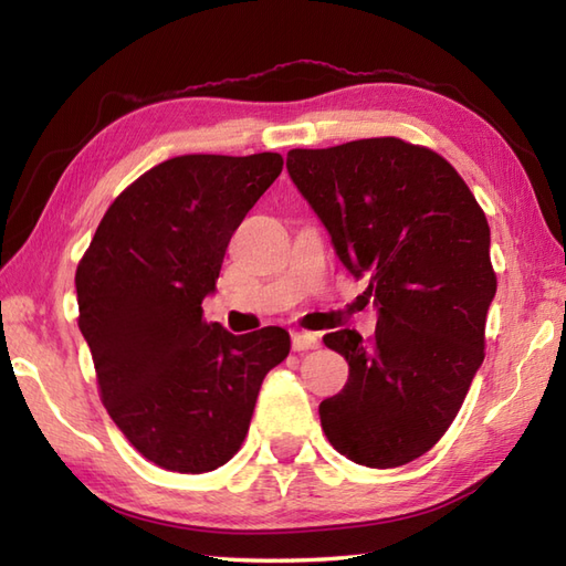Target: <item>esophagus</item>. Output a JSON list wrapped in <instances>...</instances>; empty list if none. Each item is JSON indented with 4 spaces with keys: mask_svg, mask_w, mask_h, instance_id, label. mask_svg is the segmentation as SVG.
Segmentation results:
<instances>
[{
    "mask_svg": "<svg viewBox=\"0 0 566 566\" xmlns=\"http://www.w3.org/2000/svg\"><path fill=\"white\" fill-rule=\"evenodd\" d=\"M292 347L296 353H306V350H316L318 347V335L308 333V331H296L292 335Z\"/></svg>",
    "mask_w": 566,
    "mask_h": 566,
    "instance_id": "1",
    "label": "esophagus"
}]
</instances>
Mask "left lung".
<instances>
[{"instance_id": "1", "label": "left lung", "mask_w": 566, "mask_h": 566, "mask_svg": "<svg viewBox=\"0 0 566 566\" xmlns=\"http://www.w3.org/2000/svg\"><path fill=\"white\" fill-rule=\"evenodd\" d=\"M286 170L379 311L369 340L323 335L350 367L318 406L323 432L357 464L401 467L444 436L484 363L486 216L442 155L394 136L294 148Z\"/></svg>"}]
</instances>
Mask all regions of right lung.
Masks as SVG:
<instances>
[{"label":"right lung","mask_w":566,"mask_h":566,"mask_svg":"<svg viewBox=\"0 0 566 566\" xmlns=\"http://www.w3.org/2000/svg\"><path fill=\"white\" fill-rule=\"evenodd\" d=\"M282 165L280 153L155 165L114 199L77 264V326L106 411L170 472L203 474L231 460L264 375L290 355L284 328L233 335L201 308L233 231Z\"/></svg>","instance_id":"add662e5"}]
</instances>
